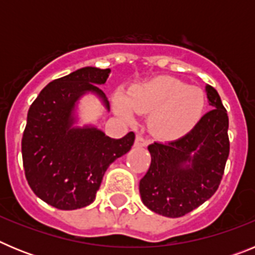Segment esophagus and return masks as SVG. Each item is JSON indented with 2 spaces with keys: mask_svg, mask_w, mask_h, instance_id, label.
<instances>
[{
  "mask_svg": "<svg viewBox=\"0 0 255 255\" xmlns=\"http://www.w3.org/2000/svg\"><path fill=\"white\" fill-rule=\"evenodd\" d=\"M148 141L149 140L144 138L143 135L138 134L136 135V139H135V145H136V147H145V145L148 144Z\"/></svg>",
  "mask_w": 255,
  "mask_h": 255,
  "instance_id": "1",
  "label": "esophagus"
}]
</instances>
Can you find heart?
<instances>
[{
	"mask_svg": "<svg viewBox=\"0 0 255 255\" xmlns=\"http://www.w3.org/2000/svg\"><path fill=\"white\" fill-rule=\"evenodd\" d=\"M203 107L202 89L172 78H162L132 88L125 102L119 103L120 112L125 116H129V108L136 112H153V131L166 139L179 138L193 129L202 116Z\"/></svg>",
	"mask_w": 255,
	"mask_h": 255,
	"instance_id": "b5f03b06",
	"label": "heart"
}]
</instances>
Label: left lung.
<instances>
[{"mask_svg":"<svg viewBox=\"0 0 255 255\" xmlns=\"http://www.w3.org/2000/svg\"><path fill=\"white\" fill-rule=\"evenodd\" d=\"M212 110L190 132L148 147L152 161L139 182L143 203L150 211L176 218L203 204L218 189L230 153L229 116L215 88L206 85Z\"/></svg>","mask_w":255,"mask_h":255,"instance_id":"1","label":"left lung"}]
</instances>
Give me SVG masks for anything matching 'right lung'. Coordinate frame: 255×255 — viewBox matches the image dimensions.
I'll use <instances>...</instances> for the list:
<instances>
[{"mask_svg": "<svg viewBox=\"0 0 255 255\" xmlns=\"http://www.w3.org/2000/svg\"><path fill=\"white\" fill-rule=\"evenodd\" d=\"M110 69L83 67L42 89L28 111L21 139L22 166L34 194L64 211L87 207L96 199L108 166L130 150L132 131L112 139L96 128H73L79 97L94 92L110 108L105 84Z\"/></svg>", "mask_w": 255, "mask_h": 255, "instance_id": "1", "label": "right lung"}]
</instances>
